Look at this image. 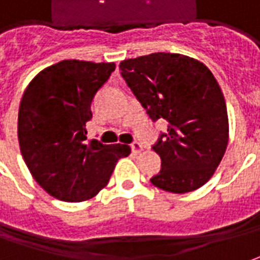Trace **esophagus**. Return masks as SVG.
Segmentation results:
<instances>
[{
    "instance_id": "1",
    "label": "esophagus",
    "mask_w": 260,
    "mask_h": 260,
    "mask_svg": "<svg viewBox=\"0 0 260 260\" xmlns=\"http://www.w3.org/2000/svg\"><path fill=\"white\" fill-rule=\"evenodd\" d=\"M131 148H132V152L138 155V153H141L144 151V148H142V145L139 144V142H134V144L131 145Z\"/></svg>"
}]
</instances>
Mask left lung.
<instances>
[{
	"instance_id": "left-lung-1",
	"label": "left lung",
	"mask_w": 260,
	"mask_h": 260,
	"mask_svg": "<svg viewBox=\"0 0 260 260\" xmlns=\"http://www.w3.org/2000/svg\"><path fill=\"white\" fill-rule=\"evenodd\" d=\"M119 70L151 119L168 121V132L152 146L160 171L151 182L172 193L201 188L229 139L226 104L213 74L195 58L169 52L125 59Z\"/></svg>"
}]
</instances>
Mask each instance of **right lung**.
Instances as JSON below:
<instances>
[{
  "label": "right lung",
  "mask_w": 260,
  "mask_h": 260,
  "mask_svg": "<svg viewBox=\"0 0 260 260\" xmlns=\"http://www.w3.org/2000/svg\"><path fill=\"white\" fill-rule=\"evenodd\" d=\"M114 71V62L65 59L42 70L22 95L19 149L34 179L59 201L93 198L131 153L128 145L86 141L91 102Z\"/></svg>",
  "instance_id": "1"
}]
</instances>
